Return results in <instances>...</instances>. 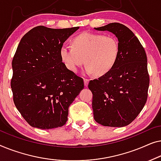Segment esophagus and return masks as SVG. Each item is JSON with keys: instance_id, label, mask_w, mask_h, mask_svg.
Masks as SVG:
<instances>
[{"instance_id": "esophagus-1", "label": "esophagus", "mask_w": 161, "mask_h": 161, "mask_svg": "<svg viewBox=\"0 0 161 161\" xmlns=\"http://www.w3.org/2000/svg\"><path fill=\"white\" fill-rule=\"evenodd\" d=\"M84 82H85V87H87L88 85V83H89V80H87V79H84Z\"/></svg>"}]
</instances>
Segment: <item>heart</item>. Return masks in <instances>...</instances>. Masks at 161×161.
I'll list each match as a JSON object with an SVG mask.
<instances>
[{"label": "heart", "instance_id": "b5f03b06", "mask_svg": "<svg viewBox=\"0 0 161 161\" xmlns=\"http://www.w3.org/2000/svg\"><path fill=\"white\" fill-rule=\"evenodd\" d=\"M72 44L73 47L66 44L61 47L60 57L74 73L85 61L86 74L103 76L114 68L119 57V42L113 36L84 33L74 38Z\"/></svg>", "mask_w": 161, "mask_h": 161}]
</instances>
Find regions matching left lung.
Returning a JSON list of instances; mask_svg holds the SVG:
<instances>
[{"label": "left lung", "mask_w": 161, "mask_h": 161, "mask_svg": "<svg viewBox=\"0 0 161 161\" xmlns=\"http://www.w3.org/2000/svg\"><path fill=\"white\" fill-rule=\"evenodd\" d=\"M94 28L112 33L119 45L114 68L88 85L92 93L94 119L103 126H126L136 118L147 99L146 53L134 33L123 24L113 22Z\"/></svg>", "instance_id": "obj_1"}]
</instances>
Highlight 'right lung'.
Segmentation results:
<instances>
[{
  "instance_id": "right-lung-1",
  "label": "right lung",
  "mask_w": 161,
  "mask_h": 161,
  "mask_svg": "<svg viewBox=\"0 0 161 161\" xmlns=\"http://www.w3.org/2000/svg\"><path fill=\"white\" fill-rule=\"evenodd\" d=\"M79 28L38 26L20 40L11 87L17 110L33 128L64 125L69 106L84 88L83 79L69 71L60 57L63 43Z\"/></svg>"
}]
</instances>
